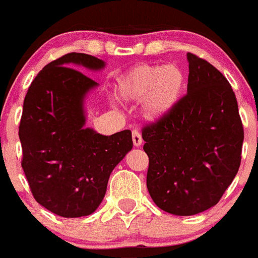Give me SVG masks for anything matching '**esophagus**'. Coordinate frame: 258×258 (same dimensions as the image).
Masks as SVG:
<instances>
[{
    "mask_svg": "<svg viewBox=\"0 0 258 258\" xmlns=\"http://www.w3.org/2000/svg\"><path fill=\"white\" fill-rule=\"evenodd\" d=\"M132 138H133V143H134L135 147H140L143 143V139H142V134H140V132L138 129H134L132 132Z\"/></svg>",
    "mask_w": 258,
    "mask_h": 258,
    "instance_id": "obj_1",
    "label": "esophagus"
}]
</instances>
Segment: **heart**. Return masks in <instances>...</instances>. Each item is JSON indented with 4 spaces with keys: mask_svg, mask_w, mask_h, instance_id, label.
Segmentation results:
<instances>
[{
    "mask_svg": "<svg viewBox=\"0 0 258 258\" xmlns=\"http://www.w3.org/2000/svg\"><path fill=\"white\" fill-rule=\"evenodd\" d=\"M184 89V71L175 63H140L119 84V93L125 100L145 99V114L152 119L169 113L180 100Z\"/></svg>",
    "mask_w": 258,
    "mask_h": 258,
    "instance_id": "obj_1",
    "label": "heart"
}]
</instances>
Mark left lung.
Returning a JSON list of instances; mask_svg holds the SVG:
<instances>
[{
  "label": "left lung",
  "instance_id": "obj_1",
  "mask_svg": "<svg viewBox=\"0 0 258 258\" xmlns=\"http://www.w3.org/2000/svg\"><path fill=\"white\" fill-rule=\"evenodd\" d=\"M187 94L144 124L147 187L160 210L192 216L213 207L241 164L243 125L231 84L205 58L187 53Z\"/></svg>",
  "mask_w": 258,
  "mask_h": 258
}]
</instances>
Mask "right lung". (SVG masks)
<instances>
[{"instance_id":"add662e5","label":"right lung","mask_w":258,"mask_h":258,"mask_svg":"<svg viewBox=\"0 0 258 258\" xmlns=\"http://www.w3.org/2000/svg\"><path fill=\"white\" fill-rule=\"evenodd\" d=\"M91 70L104 61L70 52L45 66L24 100L19 137L21 165L32 196L55 215H91L103 201L109 177L133 148L132 132L110 137L84 128L83 101L98 84L70 66Z\"/></svg>"}]
</instances>
